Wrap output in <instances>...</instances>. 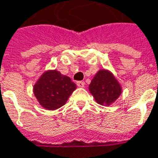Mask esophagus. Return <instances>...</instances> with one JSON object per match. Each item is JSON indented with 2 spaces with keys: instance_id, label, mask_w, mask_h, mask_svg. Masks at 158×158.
Returning <instances> with one entry per match:
<instances>
[{
  "instance_id": "34e87169",
  "label": "esophagus",
  "mask_w": 158,
  "mask_h": 158,
  "mask_svg": "<svg viewBox=\"0 0 158 158\" xmlns=\"http://www.w3.org/2000/svg\"><path fill=\"white\" fill-rule=\"evenodd\" d=\"M77 87H79V88H83V87H84L85 83L83 82V81H79L77 82Z\"/></svg>"
}]
</instances>
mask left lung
Wrapping results in <instances>:
<instances>
[{"label": "left lung", "mask_w": 158, "mask_h": 158, "mask_svg": "<svg viewBox=\"0 0 158 158\" xmlns=\"http://www.w3.org/2000/svg\"><path fill=\"white\" fill-rule=\"evenodd\" d=\"M89 91L99 105L110 106L122 94V87L111 72L99 70L89 84Z\"/></svg>", "instance_id": "8db88e82"}]
</instances>
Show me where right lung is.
I'll list each match as a JSON object with an SVG mask.
<instances>
[{
    "instance_id": "1",
    "label": "right lung",
    "mask_w": 158,
    "mask_h": 158,
    "mask_svg": "<svg viewBox=\"0 0 158 158\" xmlns=\"http://www.w3.org/2000/svg\"><path fill=\"white\" fill-rule=\"evenodd\" d=\"M77 85L70 77L58 70H48L42 74L34 85V94L43 108L49 110L63 106Z\"/></svg>"
}]
</instances>
